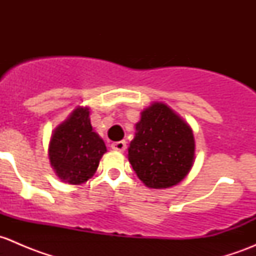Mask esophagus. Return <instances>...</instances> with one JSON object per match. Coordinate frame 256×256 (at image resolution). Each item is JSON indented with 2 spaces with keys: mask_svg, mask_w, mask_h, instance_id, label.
Wrapping results in <instances>:
<instances>
[{
  "mask_svg": "<svg viewBox=\"0 0 256 256\" xmlns=\"http://www.w3.org/2000/svg\"><path fill=\"white\" fill-rule=\"evenodd\" d=\"M112 148L115 151H125L126 150V141H116V142L112 144Z\"/></svg>",
  "mask_w": 256,
  "mask_h": 256,
  "instance_id": "1",
  "label": "esophagus"
}]
</instances>
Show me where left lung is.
Returning <instances> with one entry per match:
<instances>
[{
	"instance_id": "8db88e82",
	"label": "left lung",
	"mask_w": 256,
	"mask_h": 256,
	"mask_svg": "<svg viewBox=\"0 0 256 256\" xmlns=\"http://www.w3.org/2000/svg\"><path fill=\"white\" fill-rule=\"evenodd\" d=\"M194 160L192 128L167 105L154 102L141 114L128 161L147 187L168 188L188 174Z\"/></svg>"
}]
</instances>
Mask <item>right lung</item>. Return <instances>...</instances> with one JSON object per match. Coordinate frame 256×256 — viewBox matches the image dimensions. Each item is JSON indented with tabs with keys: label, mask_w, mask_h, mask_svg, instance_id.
Here are the masks:
<instances>
[{
	"label": "right lung",
	"mask_w": 256,
	"mask_h": 256,
	"mask_svg": "<svg viewBox=\"0 0 256 256\" xmlns=\"http://www.w3.org/2000/svg\"><path fill=\"white\" fill-rule=\"evenodd\" d=\"M106 146L92 131L89 109L78 108L56 128L49 144V160L60 180L80 184L89 180L99 166Z\"/></svg>",
	"instance_id": "add662e5"
}]
</instances>
